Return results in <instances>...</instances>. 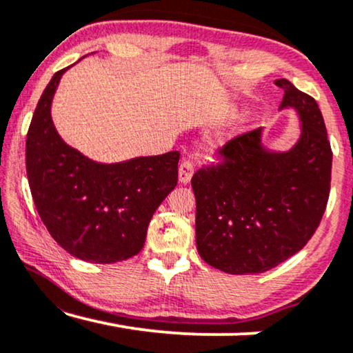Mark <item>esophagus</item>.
I'll list each match as a JSON object with an SVG mask.
<instances>
[{
  "label": "esophagus",
  "instance_id": "esophagus-1",
  "mask_svg": "<svg viewBox=\"0 0 353 353\" xmlns=\"http://www.w3.org/2000/svg\"><path fill=\"white\" fill-rule=\"evenodd\" d=\"M192 173H194V163L185 159L178 167V180H180L181 185H188L191 181Z\"/></svg>",
  "mask_w": 353,
  "mask_h": 353
}]
</instances>
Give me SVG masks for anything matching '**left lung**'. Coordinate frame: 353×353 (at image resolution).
<instances>
[{
  "mask_svg": "<svg viewBox=\"0 0 353 353\" xmlns=\"http://www.w3.org/2000/svg\"><path fill=\"white\" fill-rule=\"evenodd\" d=\"M279 110L294 109L301 134L288 151L262 143L263 128L223 146V162L191 180L196 245L204 262L230 274H255L292 257L315 233L330 196L332 152L316 101L291 81Z\"/></svg>",
  "mask_w": 353,
  "mask_h": 353,
  "instance_id": "obj_1",
  "label": "left lung"
}]
</instances>
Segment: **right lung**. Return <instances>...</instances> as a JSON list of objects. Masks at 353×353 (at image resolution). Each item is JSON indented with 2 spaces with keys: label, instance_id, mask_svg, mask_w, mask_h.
<instances>
[{
  "label": "right lung",
  "instance_id": "add662e5",
  "mask_svg": "<svg viewBox=\"0 0 353 353\" xmlns=\"http://www.w3.org/2000/svg\"><path fill=\"white\" fill-rule=\"evenodd\" d=\"M67 69L52 75L28 127L32 197L62 249L91 263L122 262L143 249L154 212L176 186L180 152L101 163L69 146L51 119L52 98Z\"/></svg>",
  "mask_w": 353,
  "mask_h": 353
}]
</instances>
